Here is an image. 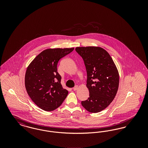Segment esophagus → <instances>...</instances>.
<instances>
[{"instance_id":"34e87169","label":"esophagus","mask_w":148,"mask_h":148,"mask_svg":"<svg viewBox=\"0 0 148 148\" xmlns=\"http://www.w3.org/2000/svg\"><path fill=\"white\" fill-rule=\"evenodd\" d=\"M77 89H78V86L77 85H76V86H75L74 88H73V90H74V91H75V90H77Z\"/></svg>"}]
</instances>
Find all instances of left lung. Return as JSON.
Listing matches in <instances>:
<instances>
[{
  "label": "left lung",
  "mask_w": 148,
  "mask_h": 148,
  "mask_svg": "<svg viewBox=\"0 0 148 148\" xmlns=\"http://www.w3.org/2000/svg\"><path fill=\"white\" fill-rule=\"evenodd\" d=\"M87 73L86 87L89 97L82 105L90 113H98L112 102L118 90L119 75L109 54L98 47H77Z\"/></svg>",
  "instance_id": "1"
}]
</instances>
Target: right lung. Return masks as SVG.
Here are the masks:
<instances>
[{
  "instance_id": "obj_1",
  "label": "right lung",
  "mask_w": 148,
  "mask_h": 148,
  "mask_svg": "<svg viewBox=\"0 0 148 148\" xmlns=\"http://www.w3.org/2000/svg\"><path fill=\"white\" fill-rule=\"evenodd\" d=\"M72 48L44 50L29 65L25 86L29 96L42 110L53 111L62 105L68 91L63 88L62 77L57 71L59 60L71 53Z\"/></svg>"
}]
</instances>
